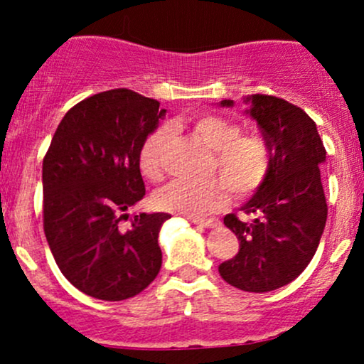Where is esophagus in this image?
Here are the masks:
<instances>
[{"label":"esophagus","instance_id":"obj_1","mask_svg":"<svg viewBox=\"0 0 364 364\" xmlns=\"http://www.w3.org/2000/svg\"><path fill=\"white\" fill-rule=\"evenodd\" d=\"M190 220L196 225H202V228H215V225L219 224L214 219H190Z\"/></svg>","mask_w":364,"mask_h":364}]
</instances>
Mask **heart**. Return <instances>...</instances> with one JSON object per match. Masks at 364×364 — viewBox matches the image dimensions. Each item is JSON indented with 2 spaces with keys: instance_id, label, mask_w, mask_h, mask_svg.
<instances>
[{
  "instance_id": "obj_1",
  "label": "heart",
  "mask_w": 364,
  "mask_h": 364,
  "mask_svg": "<svg viewBox=\"0 0 364 364\" xmlns=\"http://www.w3.org/2000/svg\"><path fill=\"white\" fill-rule=\"evenodd\" d=\"M191 132L212 150L205 181L174 179L157 190L154 202L159 208L188 217H203L228 203V188L235 196L257 191L270 171V149L258 135L243 133L237 123L217 114H196L188 121ZM169 140V128L159 127L145 136L139 150V169L149 181L162 178V154Z\"/></svg>"
}]
</instances>
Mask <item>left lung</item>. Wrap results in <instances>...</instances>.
Masks as SVG:
<instances>
[{"label":"left lung","mask_w":364,"mask_h":364,"mask_svg":"<svg viewBox=\"0 0 364 364\" xmlns=\"http://www.w3.org/2000/svg\"><path fill=\"white\" fill-rule=\"evenodd\" d=\"M270 149V171L265 183L241 207L253 220L236 214L224 224L240 240V252L219 265L231 286L248 292H269L294 281L311 262L327 223V202L320 164L323 141L316 124L301 107L255 94L245 99ZM232 101H220L231 107Z\"/></svg>","instance_id":"obj_1"}]
</instances>
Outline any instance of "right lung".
<instances>
[{"instance_id":"obj_1","label":"right lung","mask_w":364,"mask_h":364,"mask_svg":"<svg viewBox=\"0 0 364 364\" xmlns=\"http://www.w3.org/2000/svg\"><path fill=\"white\" fill-rule=\"evenodd\" d=\"M166 109L128 89L83 99L58 124L43 162L44 232L61 274L92 298L136 296L162 265L159 231L169 214L127 210L145 195L141 141Z\"/></svg>"}]
</instances>
